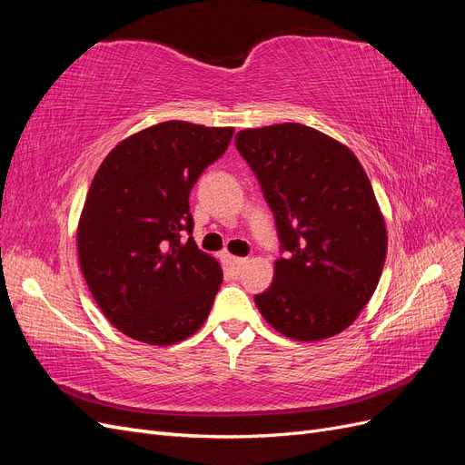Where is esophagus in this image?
Instances as JSON below:
<instances>
[{"instance_id": "obj_1", "label": "esophagus", "mask_w": 465, "mask_h": 465, "mask_svg": "<svg viewBox=\"0 0 465 465\" xmlns=\"http://www.w3.org/2000/svg\"><path fill=\"white\" fill-rule=\"evenodd\" d=\"M246 263V260L244 258H236V256H227V265L231 267V270L234 272V273H238L242 270V265Z\"/></svg>"}]
</instances>
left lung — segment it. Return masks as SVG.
Masks as SVG:
<instances>
[{
  "mask_svg": "<svg viewBox=\"0 0 465 465\" xmlns=\"http://www.w3.org/2000/svg\"><path fill=\"white\" fill-rule=\"evenodd\" d=\"M236 149L270 203L287 258L254 299L273 330L320 341L349 328L376 291L388 232L355 153L302 124L242 130Z\"/></svg>",
  "mask_w": 465,
  "mask_h": 465,
  "instance_id": "left-lung-1",
  "label": "left lung"
}]
</instances>
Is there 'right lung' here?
I'll list each match as a JSON object with an SVG mask.
<instances>
[{"mask_svg": "<svg viewBox=\"0 0 465 465\" xmlns=\"http://www.w3.org/2000/svg\"><path fill=\"white\" fill-rule=\"evenodd\" d=\"M234 128L168 120L112 149L91 182L77 256L93 299L135 341L173 345L198 331L223 283L193 242L190 190L227 151Z\"/></svg>", "mask_w": 465, "mask_h": 465, "instance_id": "1", "label": "right lung"}]
</instances>
